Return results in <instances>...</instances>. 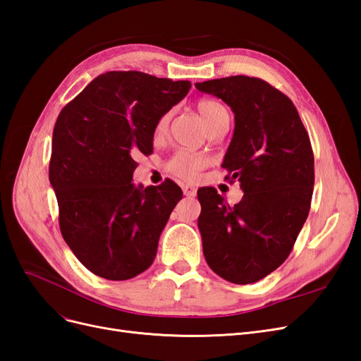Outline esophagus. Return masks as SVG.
<instances>
[{
  "label": "esophagus",
  "mask_w": 361,
  "mask_h": 361,
  "mask_svg": "<svg viewBox=\"0 0 361 361\" xmlns=\"http://www.w3.org/2000/svg\"><path fill=\"white\" fill-rule=\"evenodd\" d=\"M182 191L185 195H187V197H194L195 192H197L194 187H191V185H182Z\"/></svg>",
  "instance_id": "34e87169"
}]
</instances>
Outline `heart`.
Listing matches in <instances>:
<instances>
[{"instance_id":"obj_1","label":"heart","mask_w":361,"mask_h":361,"mask_svg":"<svg viewBox=\"0 0 361 361\" xmlns=\"http://www.w3.org/2000/svg\"><path fill=\"white\" fill-rule=\"evenodd\" d=\"M197 110L202 114L206 128L212 130L221 123L228 122L227 108L215 99H200L197 102ZM173 116V110H169L158 117L154 126V135L157 140L166 137L170 120ZM207 158L202 154H195L191 150H178L167 161V170L185 180H192L199 176V173L207 166Z\"/></svg>"}]
</instances>
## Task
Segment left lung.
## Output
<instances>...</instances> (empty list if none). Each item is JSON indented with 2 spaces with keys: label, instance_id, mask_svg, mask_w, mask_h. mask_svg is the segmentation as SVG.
<instances>
[{
  "label": "left lung",
  "instance_id": "8db88e82",
  "mask_svg": "<svg viewBox=\"0 0 361 361\" xmlns=\"http://www.w3.org/2000/svg\"><path fill=\"white\" fill-rule=\"evenodd\" d=\"M195 87L232 108L235 130L223 169L244 191L235 206L215 188L197 191L203 255L215 274L250 285L288 259L307 220L314 183L310 138L292 101L264 80L236 75Z\"/></svg>",
  "mask_w": 361,
  "mask_h": 361
}]
</instances>
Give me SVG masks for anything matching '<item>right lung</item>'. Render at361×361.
I'll list each match as a JSON object with an SVG mask.
<instances>
[{
  "label": "right lung",
  "instance_id": "right-lung-1",
  "mask_svg": "<svg viewBox=\"0 0 361 361\" xmlns=\"http://www.w3.org/2000/svg\"><path fill=\"white\" fill-rule=\"evenodd\" d=\"M190 89V81L113 71L94 78L59 114L49 182L64 241L93 274L129 280L154 264L182 190L170 179L135 187L134 158L152 154L158 117Z\"/></svg>",
  "mask_w": 361,
  "mask_h": 361
}]
</instances>
